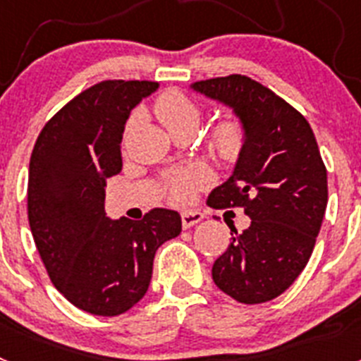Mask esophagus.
I'll use <instances>...</instances> for the list:
<instances>
[{"instance_id": "1", "label": "esophagus", "mask_w": 361, "mask_h": 361, "mask_svg": "<svg viewBox=\"0 0 361 361\" xmlns=\"http://www.w3.org/2000/svg\"><path fill=\"white\" fill-rule=\"evenodd\" d=\"M204 219V215L202 213H193V212H190V213H183V228L184 229H188V228H193V226L195 224H199L200 220Z\"/></svg>"}]
</instances>
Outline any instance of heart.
<instances>
[{
    "label": "heart",
    "mask_w": 361,
    "mask_h": 361,
    "mask_svg": "<svg viewBox=\"0 0 361 361\" xmlns=\"http://www.w3.org/2000/svg\"><path fill=\"white\" fill-rule=\"evenodd\" d=\"M157 114L166 128L199 126L200 108L180 92H166L157 99ZM213 148L222 159H237L244 146V128L237 119H224L213 132ZM204 175L199 170H175L166 177V190L175 204H188L193 200L197 190L202 186Z\"/></svg>",
    "instance_id": "heart-1"
}]
</instances>
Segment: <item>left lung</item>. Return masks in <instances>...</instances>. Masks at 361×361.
<instances>
[{"instance_id": "8db88e82", "label": "left lung", "mask_w": 361, "mask_h": 361, "mask_svg": "<svg viewBox=\"0 0 361 361\" xmlns=\"http://www.w3.org/2000/svg\"><path fill=\"white\" fill-rule=\"evenodd\" d=\"M190 88L229 108L244 146L213 208H244L250 228L213 264V282L240 304L282 295L307 266L327 208V171L305 117L245 75L206 79Z\"/></svg>"}]
</instances>
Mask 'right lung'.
Returning <instances> with one entry per match:
<instances>
[{"label": "right lung", "mask_w": 361, "mask_h": 361, "mask_svg": "<svg viewBox=\"0 0 361 361\" xmlns=\"http://www.w3.org/2000/svg\"><path fill=\"white\" fill-rule=\"evenodd\" d=\"M159 82L103 81L44 124L28 166V224L50 280L70 304L117 317L146 295L153 257L183 229L173 209L142 220L104 212L106 178L123 168L121 141L133 108Z\"/></svg>", "instance_id": "right-lung-1"}]
</instances>
